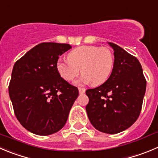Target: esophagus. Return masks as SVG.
<instances>
[{
    "label": "esophagus",
    "instance_id": "34e87169",
    "mask_svg": "<svg viewBox=\"0 0 158 158\" xmlns=\"http://www.w3.org/2000/svg\"><path fill=\"white\" fill-rule=\"evenodd\" d=\"M78 91H79V93H80V94H84V93L85 92V88H78Z\"/></svg>",
    "mask_w": 158,
    "mask_h": 158
}]
</instances>
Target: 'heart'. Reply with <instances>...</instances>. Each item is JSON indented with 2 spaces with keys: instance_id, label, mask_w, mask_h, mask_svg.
Returning a JSON list of instances; mask_svg holds the SVG:
<instances>
[{
  "instance_id": "heart-1",
  "label": "heart",
  "mask_w": 158,
  "mask_h": 158,
  "mask_svg": "<svg viewBox=\"0 0 158 158\" xmlns=\"http://www.w3.org/2000/svg\"><path fill=\"white\" fill-rule=\"evenodd\" d=\"M67 60H58L56 67L64 80L73 81L83 73L78 85L103 84L108 80L114 67V56L108 48L96 46H81L70 51Z\"/></svg>"
}]
</instances>
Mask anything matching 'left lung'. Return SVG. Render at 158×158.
Masks as SVG:
<instances>
[{"mask_svg": "<svg viewBox=\"0 0 158 158\" xmlns=\"http://www.w3.org/2000/svg\"><path fill=\"white\" fill-rule=\"evenodd\" d=\"M109 45L114 50L113 70L104 84L86 91V111L96 130L115 134L131 127L139 117L147 81L135 56L116 44Z\"/></svg>", "mask_w": 158, "mask_h": 158, "instance_id": "left-lung-1", "label": "left lung"}]
</instances>
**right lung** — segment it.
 <instances>
[{
	"label": "right lung",
	"mask_w": 158,
	"mask_h": 158,
	"mask_svg": "<svg viewBox=\"0 0 158 158\" xmlns=\"http://www.w3.org/2000/svg\"><path fill=\"white\" fill-rule=\"evenodd\" d=\"M69 44L43 43L30 49L15 64L9 96L15 114L24 128L40 136L60 130L78 97V89L58 73L60 56Z\"/></svg>",
	"instance_id": "right-lung-1"
}]
</instances>
